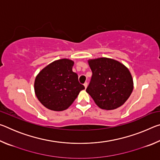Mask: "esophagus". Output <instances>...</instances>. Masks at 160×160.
Wrapping results in <instances>:
<instances>
[{"instance_id":"obj_1","label":"esophagus","mask_w":160,"mask_h":160,"mask_svg":"<svg viewBox=\"0 0 160 160\" xmlns=\"http://www.w3.org/2000/svg\"><path fill=\"white\" fill-rule=\"evenodd\" d=\"M88 82H85V83H84V86H85V89L87 88V87H88Z\"/></svg>"}]
</instances>
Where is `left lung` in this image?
I'll return each instance as SVG.
<instances>
[{
  "label": "left lung",
  "instance_id": "1",
  "mask_svg": "<svg viewBox=\"0 0 160 160\" xmlns=\"http://www.w3.org/2000/svg\"><path fill=\"white\" fill-rule=\"evenodd\" d=\"M92 72L86 92L102 109L112 110L121 107L133 89L128 69L116 60L99 58L88 61Z\"/></svg>",
  "mask_w": 160,
  "mask_h": 160
}]
</instances>
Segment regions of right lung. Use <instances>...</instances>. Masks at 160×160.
<instances>
[{
  "label": "right lung",
  "mask_w": 160,
  "mask_h": 160,
  "mask_svg": "<svg viewBox=\"0 0 160 160\" xmlns=\"http://www.w3.org/2000/svg\"><path fill=\"white\" fill-rule=\"evenodd\" d=\"M74 62L63 58L45 67L35 79L34 91L39 101L47 109L60 112L68 108L85 89L72 72Z\"/></svg>",
  "instance_id": "obj_1"
}]
</instances>
